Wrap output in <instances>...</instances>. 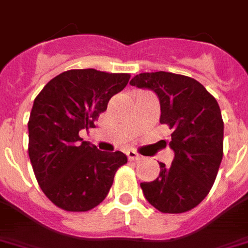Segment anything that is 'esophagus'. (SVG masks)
I'll return each instance as SVG.
<instances>
[{
	"mask_svg": "<svg viewBox=\"0 0 248 248\" xmlns=\"http://www.w3.org/2000/svg\"><path fill=\"white\" fill-rule=\"evenodd\" d=\"M126 156H128V159H130V161H140V159L143 158L140 155H138V153L134 152V151H129V152H126Z\"/></svg>",
	"mask_w": 248,
	"mask_h": 248,
	"instance_id": "1",
	"label": "esophagus"
}]
</instances>
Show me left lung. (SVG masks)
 Masks as SVG:
<instances>
[{
	"label": "left lung",
	"mask_w": 248,
	"mask_h": 248,
	"mask_svg": "<svg viewBox=\"0 0 248 248\" xmlns=\"http://www.w3.org/2000/svg\"><path fill=\"white\" fill-rule=\"evenodd\" d=\"M130 85L156 92L159 123L171 129L172 163L159 162V175L142 183L146 199L162 213L195 208L208 195L223 158L222 114L217 100L196 79L171 72L139 73Z\"/></svg>",
	"instance_id": "1"
}]
</instances>
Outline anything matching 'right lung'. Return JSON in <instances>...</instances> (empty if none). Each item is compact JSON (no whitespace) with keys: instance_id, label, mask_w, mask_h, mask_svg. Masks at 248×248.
Wrapping results in <instances>:
<instances>
[{"instance_id":"add662e5","label":"right lung","mask_w":248,"mask_h":248,"mask_svg":"<svg viewBox=\"0 0 248 248\" xmlns=\"http://www.w3.org/2000/svg\"><path fill=\"white\" fill-rule=\"evenodd\" d=\"M129 73L69 69L50 79L34 100L29 118V157L39 186L50 202L67 212H87L105 199L123 152H101L79 132L95 128Z\"/></svg>"}]
</instances>
